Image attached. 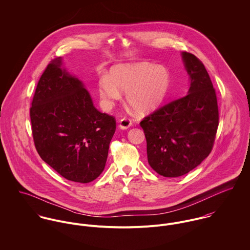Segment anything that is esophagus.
Returning a JSON list of instances; mask_svg holds the SVG:
<instances>
[{
  "mask_svg": "<svg viewBox=\"0 0 250 250\" xmlns=\"http://www.w3.org/2000/svg\"><path fill=\"white\" fill-rule=\"evenodd\" d=\"M132 126V122L130 119L128 118H122L119 121V128L122 130H127L128 128H130Z\"/></svg>",
  "mask_w": 250,
  "mask_h": 250,
  "instance_id": "1",
  "label": "esophagus"
}]
</instances>
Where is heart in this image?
<instances>
[{"instance_id": "heart-1", "label": "heart", "mask_w": 250, "mask_h": 250, "mask_svg": "<svg viewBox=\"0 0 250 250\" xmlns=\"http://www.w3.org/2000/svg\"><path fill=\"white\" fill-rule=\"evenodd\" d=\"M170 86L167 67L149 62L124 63L114 66L109 77L98 81V93L103 106L110 108L126 92V102L139 113L155 109L165 100Z\"/></svg>"}]
</instances>
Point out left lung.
Here are the masks:
<instances>
[{"instance_id":"left-lung-1","label":"left lung","mask_w":250,"mask_h":250,"mask_svg":"<svg viewBox=\"0 0 250 250\" xmlns=\"http://www.w3.org/2000/svg\"><path fill=\"white\" fill-rule=\"evenodd\" d=\"M189 76L188 94L160 107L141 122L150 167L164 177H179L211 153L218 126L215 90L204 64L182 52Z\"/></svg>"}]
</instances>
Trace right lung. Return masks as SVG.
<instances>
[{
  "instance_id": "obj_1",
  "label": "right lung",
  "mask_w": 250,
  "mask_h": 250,
  "mask_svg": "<svg viewBox=\"0 0 250 250\" xmlns=\"http://www.w3.org/2000/svg\"><path fill=\"white\" fill-rule=\"evenodd\" d=\"M30 114L36 150L59 174L84 184L102 173L115 119L94 107L62 58L53 60L40 77Z\"/></svg>"
}]
</instances>
